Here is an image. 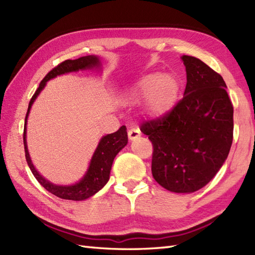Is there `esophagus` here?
I'll return each instance as SVG.
<instances>
[{
	"mask_svg": "<svg viewBox=\"0 0 255 255\" xmlns=\"http://www.w3.org/2000/svg\"><path fill=\"white\" fill-rule=\"evenodd\" d=\"M140 137V130L138 128H131L128 130V138L129 140H136Z\"/></svg>",
	"mask_w": 255,
	"mask_h": 255,
	"instance_id": "esophagus-1",
	"label": "esophagus"
}]
</instances>
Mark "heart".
<instances>
[{
  "instance_id": "b5f03b06",
  "label": "heart",
  "mask_w": 255,
  "mask_h": 255,
  "mask_svg": "<svg viewBox=\"0 0 255 255\" xmlns=\"http://www.w3.org/2000/svg\"><path fill=\"white\" fill-rule=\"evenodd\" d=\"M180 94V82L172 74L144 75L128 91V100L145 101V112L152 118H162L175 106Z\"/></svg>"
}]
</instances>
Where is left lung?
I'll return each instance as SVG.
<instances>
[{"label": "left lung", "mask_w": 255, "mask_h": 255, "mask_svg": "<svg viewBox=\"0 0 255 255\" xmlns=\"http://www.w3.org/2000/svg\"><path fill=\"white\" fill-rule=\"evenodd\" d=\"M183 99L166 116L141 124L152 142L151 171L167 191L193 193L223 166L234 139V106L223 77L199 59L183 56Z\"/></svg>", "instance_id": "8db88e82"}]
</instances>
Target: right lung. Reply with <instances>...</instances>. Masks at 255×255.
<instances>
[{
	"label": "right lung",
	"instance_id": "right-lung-1",
	"mask_svg": "<svg viewBox=\"0 0 255 255\" xmlns=\"http://www.w3.org/2000/svg\"><path fill=\"white\" fill-rule=\"evenodd\" d=\"M100 66V60L99 58L95 56H86L79 59H75V60H66L58 64L57 67L53 68L50 72H48L46 77L42 79L38 89L36 90L35 94L32 95L30 99L28 110L26 113L25 117V126H24V148H25V156L27 164H28L29 169L32 174L36 177V180L40 183V185L44 186L48 192L51 194L56 195L57 197L62 198V199H68V200H83L93 196L94 194L104 187L105 184L110 180V173L112 169L113 161L115 159L116 154L121 151L125 145L127 144L128 137H127V131L126 127L122 126L118 129L116 132H113L107 134V136L103 137L102 140L99 143V147L96 148L95 152L93 154V158L91 160L90 167L82 181L75 184V185L71 186H58L53 185L52 183L48 182L45 180L44 177L39 175L34 165H32L28 150H27V144H26V123H27V117H28V113L32 103L36 100L38 94L40 93V91L45 88L47 81L50 79L57 77V75H60L67 72L71 71H78V70L82 69H90L93 67H99Z\"/></svg>",
	"mask_w": 255,
	"mask_h": 255
}]
</instances>
